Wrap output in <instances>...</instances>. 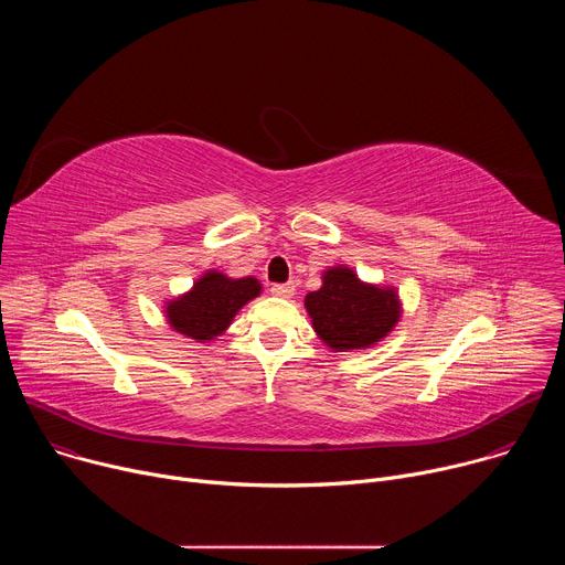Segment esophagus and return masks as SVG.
<instances>
[{
	"label": "esophagus",
	"mask_w": 565,
	"mask_h": 565,
	"mask_svg": "<svg viewBox=\"0 0 565 565\" xmlns=\"http://www.w3.org/2000/svg\"><path fill=\"white\" fill-rule=\"evenodd\" d=\"M270 292H273L275 297L290 299V297L295 295V284H292V281H288V284H273V286H270Z\"/></svg>",
	"instance_id": "34e87169"
}]
</instances>
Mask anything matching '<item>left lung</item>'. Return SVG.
<instances>
[{
    "label": "left lung",
    "instance_id": "obj_1",
    "mask_svg": "<svg viewBox=\"0 0 565 565\" xmlns=\"http://www.w3.org/2000/svg\"><path fill=\"white\" fill-rule=\"evenodd\" d=\"M303 306L319 340L335 353L377 344L402 312L395 288L366 284L347 266L321 275V288L308 292Z\"/></svg>",
    "mask_w": 565,
    "mask_h": 565
}]
</instances>
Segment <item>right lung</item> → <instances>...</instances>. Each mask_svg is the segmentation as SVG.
Masks as SVG:
<instances>
[{
    "label": "right lung",
    "mask_w": 565,
    "mask_h": 565,
    "mask_svg": "<svg viewBox=\"0 0 565 565\" xmlns=\"http://www.w3.org/2000/svg\"><path fill=\"white\" fill-rule=\"evenodd\" d=\"M259 292L262 284L255 277L230 279L218 270H207L192 290L166 303L168 324L190 340L210 342L223 335L234 315Z\"/></svg>",
    "instance_id": "add662e5"
}]
</instances>
